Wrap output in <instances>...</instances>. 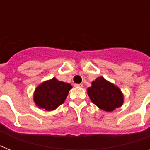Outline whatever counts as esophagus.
I'll use <instances>...</instances> for the list:
<instances>
[{
	"mask_svg": "<svg viewBox=\"0 0 150 150\" xmlns=\"http://www.w3.org/2000/svg\"><path fill=\"white\" fill-rule=\"evenodd\" d=\"M75 87H83V85L82 84H75Z\"/></svg>",
	"mask_w": 150,
	"mask_h": 150,
	"instance_id": "34e87169",
	"label": "esophagus"
}]
</instances>
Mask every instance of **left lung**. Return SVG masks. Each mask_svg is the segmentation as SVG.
<instances>
[{"mask_svg": "<svg viewBox=\"0 0 150 150\" xmlns=\"http://www.w3.org/2000/svg\"><path fill=\"white\" fill-rule=\"evenodd\" d=\"M87 93L94 104L107 112L121 107L124 103V95L121 89L103 76L92 82V86L87 89Z\"/></svg>", "mask_w": 150, "mask_h": 150, "instance_id": "8db88e82", "label": "left lung"}]
</instances>
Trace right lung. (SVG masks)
Segmentation results:
<instances>
[{
    "label": "right lung",
    "instance_id": "1",
    "mask_svg": "<svg viewBox=\"0 0 150 150\" xmlns=\"http://www.w3.org/2000/svg\"><path fill=\"white\" fill-rule=\"evenodd\" d=\"M71 88L69 83L58 81L54 77L36 87L33 93V101L39 108L47 111L54 110L64 103Z\"/></svg>",
    "mask_w": 150,
    "mask_h": 150
}]
</instances>
